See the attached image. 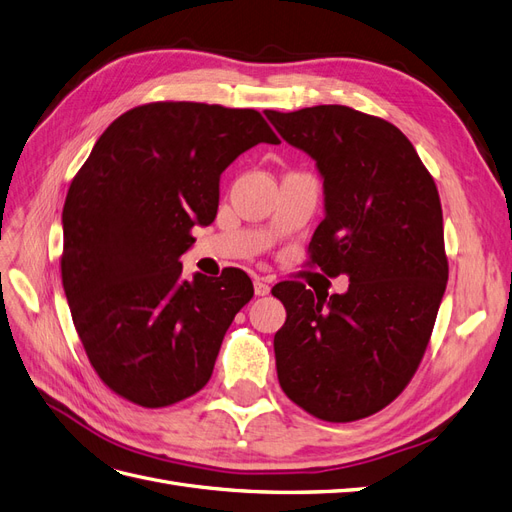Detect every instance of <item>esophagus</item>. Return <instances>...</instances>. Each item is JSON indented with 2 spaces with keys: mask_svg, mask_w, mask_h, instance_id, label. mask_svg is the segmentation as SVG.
Returning a JSON list of instances; mask_svg holds the SVG:
<instances>
[{
  "mask_svg": "<svg viewBox=\"0 0 512 512\" xmlns=\"http://www.w3.org/2000/svg\"><path fill=\"white\" fill-rule=\"evenodd\" d=\"M254 292L258 294V297H267V294L271 292V286H269V282L265 280V277H256V280H254Z\"/></svg>",
  "mask_w": 512,
  "mask_h": 512,
  "instance_id": "1",
  "label": "esophagus"
}]
</instances>
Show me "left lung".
<instances>
[{"label":"left lung","instance_id":"obj_1","mask_svg":"<svg viewBox=\"0 0 512 512\" xmlns=\"http://www.w3.org/2000/svg\"><path fill=\"white\" fill-rule=\"evenodd\" d=\"M324 179L327 215L309 267L348 275L346 294L280 282L275 333L282 391L305 412L350 423L386 408L423 361L448 280L436 181L406 134L350 106L265 111Z\"/></svg>","mask_w":512,"mask_h":512}]
</instances>
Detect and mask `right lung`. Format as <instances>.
I'll return each mask as SVG.
<instances>
[{
    "label": "right lung",
    "instance_id": "obj_1",
    "mask_svg": "<svg viewBox=\"0 0 512 512\" xmlns=\"http://www.w3.org/2000/svg\"><path fill=\"white\" fill-rule=\"evenodd\" d=\"M258 143L277 145L254 108L149 102L119 115L66 196L61 282L100 380L143 408L198 393L222 339L254 297L245 271L181 275L192 228L215 220L220 175Z\"/></svg>",
    "mask_w": 512,
    "mask_h": 512
}]
</instances>
